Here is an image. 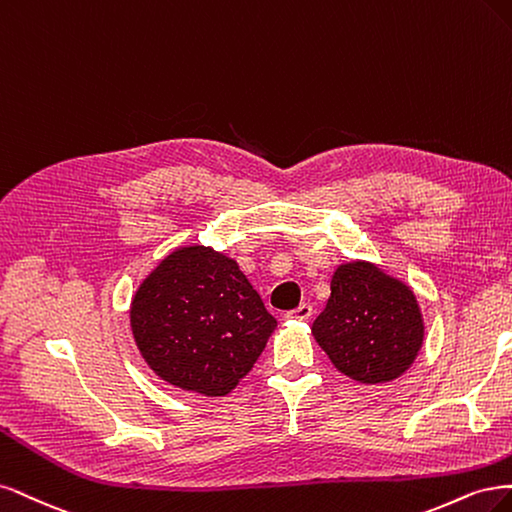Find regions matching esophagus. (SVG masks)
<instances>
[{
	"mask_svg": "<svg viewBox=\"0 0 512 512\" xmlns=\"http://www.w3.org/2000/svg\"><path fill=\"white\" fill-rule=\"evenodd\" d=\"M289 319H298V321H306L312 317V306L310 304H300L298 308H293L287 312Z\"/></svg>",
	"mask_w": 512,
	"mask_h": 512,
	"instance_id": "34e87169",
	"label": "esophagus"
}]
</instances>
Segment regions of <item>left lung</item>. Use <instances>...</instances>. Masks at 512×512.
<instances>
[{"instance_id":"1","label":"left lung","mask_w":512,"mask_h":512,"mask_svg":"<svg viewBox=\"0 0 512 512\" xmlns=\"http://www.w3.org/2000/svg\"><path fill=\"white\" fill-rule=\"evenodd\" d=\"M312 336L353 381L376 385L404 374L423 344V319L402 280L374 263H342L332 295L312 323Z\"/></svg>"}]
</instances>
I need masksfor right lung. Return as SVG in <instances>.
Returning <instances> with one entry per match:
<instances>
[{
  "instance_id": "right-lung-1",
  "label": "right lung",
  "mask_w": 512,
  "mask_h": 512,
  "mask_svg": "<svg viewBox=\"0 0 512 512\" xmlns=\"http://www.w3.org/2000/svg\"><path fill=\"white\" fill-rule=\"evenodd\" d=\"M276 327L238 263L185 246L146 276L131 302V332L163 381L225 395L249 374Z\"/></svg>"
}]
</instances>
